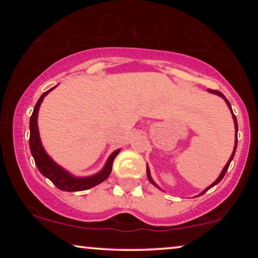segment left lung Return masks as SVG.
<instances>
[{
    "label": "left lung",
    "instance_id": "left-lung-1",
    "mask_svg": "<svg viewBox=\"0 0 258 258\" xmlns=\"http://www.w3.org/2000/svg\"><path fill=\"white\" fill-rule=\"evenodd\" d=\"M208 91H209V93H211V94H215V95H218V96H221L222 98H223V100L225 101V103L228 104V107H229V109H230V111H231V114H232V118H234V123H235V132H236V136H235V147H234V151H232V154H231V156H230V158H229V161H228V163L225 164V167L223 168V170H222V172H221V175L218 176V178L216 179V181H215L213 184L211 185H209L208 186V188L204 190V191L202 192V194H200V195H203L204 192L206 191H208V190H209L210 188H213L214 185H216L217 183H220L221 182V179L224 177V175H225V172H227V170H228V168H229V165H230V162L232 161V158H234V156H235V153H236V148H237V132H238V126H237V119H236V116L234 115V112H232V109H231V105H230V102H229L227 98H225V96L223 94L221 93V91H217V90H213V89H208ZM147 176H148V179H149V181L153 183V184L155 185V186H157V188H160V186H158L156 183L154 182V179L151 178V175H150V170H149V168L147 167ZM199 195V196H200Z\"/></svg>",
    "mask_w": 258,
    "mask_h": 258
}]
</instances>
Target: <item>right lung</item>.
I'll use <instances>...</instances> for the list:
<instances>
[{
  "mask_svg": "<svg viewBox=\"0 0 258 258\" xmlns=\"http://www.w3.org/2000/svg\"><path fill=\"white\" fill-rule=\"evenodd\" d=\"M56 87V86H55ZM55 87H52L51 89L42 94V96L38 98L36 105H35L33 114L30 116V122H29V128H30V137H29V147L31 155H33L35 164L37 165V169L44 177L50 179L54 184L57 186L59 190L63 191H82V190H87L93 188V186L100 184L107 179L110 175L111 169H112V162H114L115 157L117 156L119 150L117 149L112 153L109 158L105 162L104 168L102 169L100 172L95 174L93 176H88V177H75L72 174H69L68 171L64 170L62 167H59L57 163H55L51 160V157L45 153L43 146H42L41 140H40V133H38V126H37V115H38V109L43 101L45 95L49 91H51Z\"/></svg>",
  "mask_w": 258,
  "mask_h": 258,
  "instance_id": "obj_1",
  "label": "right lung"
}]
</instances>
